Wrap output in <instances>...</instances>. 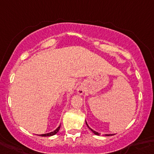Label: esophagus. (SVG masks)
Instances as JSON below:
<instances>
[{
	"mask_svg": "<svg viewBox=\"0 0 154 154\" xmlns=\"http://www.w3.org/2000/svg\"><path fill=\"white\" fill-rule=\"evenodd\" d=\"M78 92H79V93H80V94H82V93H84V90H82V89H79Z\"/></svg>",
	"mask_w": 154,
	"mask_h": 154,
	"instance_id": "obj_1",
	"label": "esophagus"
}]
</instances>
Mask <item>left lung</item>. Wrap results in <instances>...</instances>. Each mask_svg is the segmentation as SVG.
<instances>
[{
	"label": "left lung",
	"mask_w": 154,
	"mask_h": 154,
	"mask_svg": "<svg viewBox=\"0 0 154 154\" xmlns=\"http://www.w3.org/2000/svg\"><path fill=\"white\" fill-rule=\"evenodd\" d=\"M86 124H87V125L88 126V125H87V122H86ZM88 127H89V126H88ZM90 128V130H91L92 131H93V133L95 134H97V135H100V133H98V132H97V131H93V129H91V128ZM105 135H106V136H112V135H114V134H105Z\"/></svg>",
	"instance_id": "obj_1"
}]
</instances>
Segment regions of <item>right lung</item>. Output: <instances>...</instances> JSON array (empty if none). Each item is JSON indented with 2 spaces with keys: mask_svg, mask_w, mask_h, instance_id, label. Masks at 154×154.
Here are the masks:
<instances>
[{
  "mask_svg": "<svg viewBox=\"0 0 154 154\" xmlns=\"http://www.w3.org/2000/svg\"><path fill=\"white\" fill-rule=\"evenodd\" d=\"M60 127H61V125L59 126V127L57 128L56 130H54V131L52 132H50V133H48V134H39L40 136H42V137H48V136H52V135H54L55 134H57V132H58V131L60 130Z\"/></svg>",
  "mask_w": 154,
  "mask_h": 154,
  "instance_id": "obj_1",
  "label": "right lung"
}]
</instances>
